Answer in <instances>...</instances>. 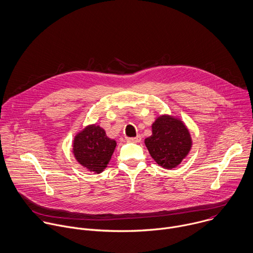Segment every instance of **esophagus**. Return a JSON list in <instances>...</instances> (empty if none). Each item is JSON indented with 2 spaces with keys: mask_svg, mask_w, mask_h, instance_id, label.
I'll use <instances>...</instances> for the list:
<instances>
[{
  "mask_svg": "<svg viewBox=\"0 0 253 253\" xmlns=\"http://www.w3.org/2000/svg\"><path fill=\"white\" fill-rule=\"evenodd\" d=\"M128 142L130 143H139L141 141V136L140 135H137L136 137H131V138H128L127 139Z\"/></svg>",
  "mask_w": 253,
  "mask_h": 253,
  "instance_id": "1",
  "label": "esophagus"
}]
</instances>
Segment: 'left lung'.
<instances>
[{"label": "left lung", "instance_id": "left-lung-1", "mask_svg": "<svg viewBox=\"0 0 253 253\" xmlns=\"http://www.w3.org/2000/svg\"><path fill=\"white\" fill-rule=\"evenodd\" d=\"M191 134L179 118L161 115L152 124V135L145 145L154 161L165 169H173L187 157L192 148Z\"/></svg>", "mask_w": 253, "mask_h": 253}]
</instances>
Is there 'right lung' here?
I'll return each mask as SVG.
<instances>
[{
  "instance_id": "1",
  "label": "right lung",
  "mask_w": 253,
  "mask_h": 253,
  "mask_svg": "<svg viewBox=\"0 0 253 253\" xmlns=\"http://www.w3.org/2000/svg\"><path fill=\"white\" fill-rule=\"evenodd\" d=\"M72 147L76 161L88 171L99 174L107 167L116 141L108 138L100 126L93 124L75 135Z\"/></svg>"
}]
</instances>
